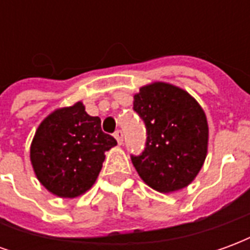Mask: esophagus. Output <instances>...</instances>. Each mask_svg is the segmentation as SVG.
<instances>
[{
  "label": "esophagus",
  "mask_w": 250,
  "mask_h": 250,
  "mask_svg": "<svg viewBox=\"0 0 250 250\" xmlns=\"http://www.w3.org/2000/svg\"><path fill=\"white\" fill-rule=\"evenodd\" d=\"M114 136H115V139L118 141V143H119V145H122V143H123V132H122V131L120 130L115 131Z\"/></svg>",
  "instance_id": "34e87169"
}]
</instances>
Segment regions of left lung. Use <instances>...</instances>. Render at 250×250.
<instances>
[{
  "label": "left lung",
  "instance_id": "left-lung-1",
  "mask_svg": "<svg viewBox=\"0 0 250 250\" xmlns=\"http://www.w3.org/2000/svg\"><path fill=\"white\" fill-rule=\"evenodd\" d=\"M134 111L146 125V147L131 155L141 178L161 193L186 188L199 173L208 152V120L186 91L166 83L142 87Z\"/></svg>",
  "mask_w": 250,
  "mask_h": 250
}]
</instances>
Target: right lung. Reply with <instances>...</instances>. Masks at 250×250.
Wrapping results in <instances>:
<instances>
[{"label": "right lung", "instance_id": "1", "mask_svg": "<svg viewBox=\"0 0 250 250\" xmlns=\"http://www.w3.org/2000/svg\"><path fill=\"white\" fill-rule=\"evenodd\" d=\"M115 145L114 136L102 131L100 118L89 116L79 102L42 120L30 146V161L51 193L75 198L95 184L104 152Z\"/></svg>", "mask_w": 250, "mask_h": 250}]
</instances>
